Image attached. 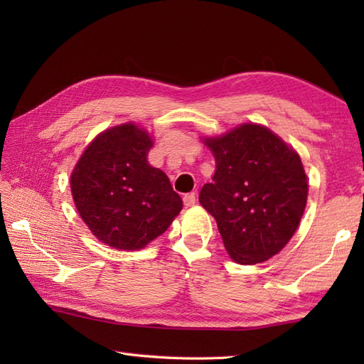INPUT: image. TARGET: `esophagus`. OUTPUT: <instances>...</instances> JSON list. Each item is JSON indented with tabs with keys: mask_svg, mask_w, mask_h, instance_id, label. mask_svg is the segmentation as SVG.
<instances>
[{
	"mask_svg": "<svg viewBox=\"0 0 364 364\" xmlns=\"http://www.w3.org/2000/svg\"><path fill=\"white\" fill-rule=\"evenodd\" d=\"M183 203L184 206H194L196 205V194L194 192H189V194H184L183 196Z\"/></svg>",
	"mask_w": 364,
	"mask_h": 364,
	"instance_id": "esophagus-1",
	"label": "esophagus"
}]
</instances>
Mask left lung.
Listing matches in <instances>:
<instances>
[{
    "label": "left lung",
    "instance_id": "1",
    "mask_svg": "<svg viewBox=\"0 0 364 364\" xmlns=\"http://www.w3.org/2000/svg\"><path fill=\"white\" fill-rule=\"evenodd\" d=\"M205 144L215 173L198 202L218 222L228 255L239 264L272 258L296 233L306 206L308 181L297 151L255 123Z\"/></svg>",
    "mask_w": 364,
    "mask_h": 364
}]
</instances>
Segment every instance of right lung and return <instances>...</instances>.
Instances as JSON below:
<instances>
[{"instance_id":"add662e5","label":"right lung","mask_w":364,"mask_h":364,"mask_svg":"<svg viewBox=\"0 0 364 364\" xmlns=\"http://www.w3.org/2000/svg\"><path fill=\"white\" fill-rule=\"evenodd\" d=\"M151 137L134 123L103 131L70 176L76 210L98 241L139 250L168 228L183 208L167 175L151 167Z\"/></svg>"}]
</instances>
